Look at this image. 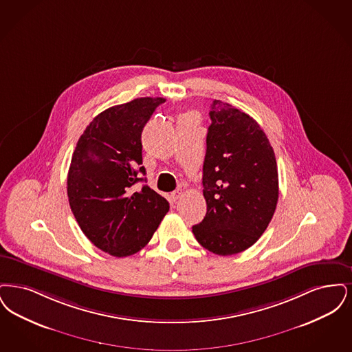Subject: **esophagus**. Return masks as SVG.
I'll list each match as a JSON object with an SVG mask.
<instances>
[{
  "label": "esophagus",
  "instance_id": "obj_1",
  "mask_svg": "<svg viewBox=\"0 0 352 352\" xmlns=\"http://www.w3.org/2000/svg\"><path fill=\"white\" fill-rule=\"evenodd\" d=\"M183 189H176L175 192H172V199H173V201H177V199H182L183 197Z\"/></svg>",
  "mask_w": 352,
  "mask_h": 352
}]
</instances>
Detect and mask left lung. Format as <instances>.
<instances>
[{
    "instance_id": "8db88e82",
    "label": "left lung",
    "mask_w": 352,
    "mask_h": 352,
    "mask_svg": "<svg viewBox=\"0 0 352 352\" xmlns=\"http://www.w3.org/2000/svg\"><path fill=\"white\" fill-rule=\"evenodd\" d=\"M209 116L202 168L208 208L192 231L204 248L229 256L251 247L268 228L278 199L277 164L252 117L219 100Z\"/></svg>"
}]
</instances>
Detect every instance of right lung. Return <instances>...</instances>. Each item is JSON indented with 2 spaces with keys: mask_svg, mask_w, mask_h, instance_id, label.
I'll list each match as a JSON object with an SVG mask.
<instances>
[{
  "mask_svg": "<svg viewBox=\"0 0 352 352\" xmlns=\"http://www.w3.org/2000/svg\"><path fill=\"white\" fill-rule=\"evenodd\" d=\"M162 97H140L93 118L77 142L67 179L71 210L93 245L116 258L150 242L169 210L144 183L142 131Z\"/></svg>",
  "mask_w": 352,
  "mask_h": 352,
  "instance_id": "obj_1",
  "label": "right lung"
}]
</instances>
